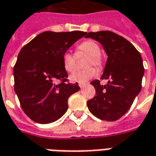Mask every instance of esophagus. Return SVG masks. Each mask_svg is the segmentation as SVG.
Returning <instances> with one entry per match:
<instances>
[{
  "label": "esophagus",
  "instance_id": "esophagus-1",
  "mask_svg": "<svg viewBox=\"0 0 156 156\" xmlns=\"http://www.w3.org/2000/svg\"><path fill=\"white\" fill-rule=\"evenodd\" d=\"M78 85H79V87H80V88H81V89H82V88H83L84 86L87 85V83H79Z\"/></svg>",
  "mask_w": 156,
  "mask_h": 156
}]
</instances>
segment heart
I'll list each match as a JSON object with an SVG mask.
<instances>
[{"mask_svg": "<svg viewBox=\"0 0 156 156\" xmlns=\"http://www.w3.org/2000/svg\"><path fill=\"white\" fill-rule=\"evenodd\" d=\"M83 53L89 55L85 63L86 67L94 66L98 69H101L103 65V61L101 55V48L99 44L93 40H86L78 44L77 47L76 55H78ZM62 64L64 69L67 73H73L76 69V57L70 52L66 51L62 55ZM96 75V70L94 67H88L83 70L78 71L71 75L70 79L73 82L84 83L94 78Z\"/></svg>", "mask_w": 156, "mask_h": 156, "instance_id": "obj_1", "label": "heart"}]
</instances>
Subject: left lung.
<instances>
[{
  "mask_svg": "<svg viewBox=\"0 0 156 156\" xmlns=\"http://www.w3.org/2000/svg\"><path fill=\"white\" fill-rule=\"evenodd\" d=\"M86 38L100 42L108 56L101 78L108 83L101 85L97 79L90 83L96 95L88 101V108L99 119L116 121L127 113L141 90L142 57L128 40L111 31L89 32Z\"/></svg>",
  "mask_w": 156,
  "mask_h": 156,
  "instance_id": "1",
  "label": "left lung"
}]
</instances>
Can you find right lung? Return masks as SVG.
<instances>
[{"instance_id": "right-lung-1", "label": "right lung", "mask_w": 156, "mask_h": 156, "mask_svg": "<svg viewBox=\"0 0 156 156\" xmlns=\"http://www.w3.org/2000/svg\"><path fill=\"white\" fill-rule=\"evenodd\" d=\"M86 34L46 31L21 49L13 69L14 90L23 111L35 122L61 118L68 108V98L80 89L78 83H68L62 55ZM56 80L61 82L55 84Z\"/></svg>"}]
</instances>
